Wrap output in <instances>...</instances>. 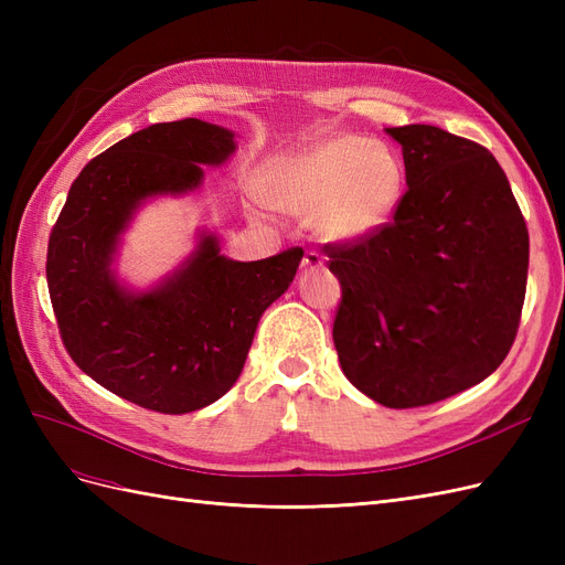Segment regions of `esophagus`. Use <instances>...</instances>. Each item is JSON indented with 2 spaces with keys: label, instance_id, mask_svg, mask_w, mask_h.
<instances>
[{
  "label": "esophagus",
  "instance_id": "esophagus-1",
  "mask_svg": "<svg viewBox=\"0 0 565 565\" xmlns=\"http://www.w3.org/2000/svg\"><path fill=\"white\" fill-rule=\"evenodd\" d=\"M301 266L306 270H318V268H322V256L318 252H313V249H306L303 259H301Z\"/></svg>",
  "mask_w": 565,
  "mask_h": 565
}]
</instances>
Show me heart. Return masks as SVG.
I'll use <instances>...</instances> for the list:
<instances>
[{"label": "heart", "instance_id": "obj_1", "mask_svg": "<svg viewBox=\"0 0 565 565\" xmlns=\"http://www.w3.org/2000/svg\"><path fill=\"white\" fill-rule=\"evenodd\" d=\"M398 193V164L382 146L337 136L273 169L264 200L287 214H313L322 235L351 241L380 228Z\"/></svg>", "mask_w": 565, "mask_h": 565}]
</instances>
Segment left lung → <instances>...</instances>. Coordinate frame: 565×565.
<instances>
[{"instance_id":"1","label":"left lung","mask_w":565,"mask_h":565,"mask_svg":"<svg viewBox=\"0 0 565 565\" xmlns=\"http://www.w3.org/2000/svg\"><path fill=\"white\" fill-rule=\"evenodd\" d=\"M386 134L407 181L393 221L324 249L341 285L339 365L367 398L403 409L500 367L521 322L530 245L490 150L431 125Z\"/></svg>"}]
</instances>
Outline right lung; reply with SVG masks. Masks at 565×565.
Segmentation results:
<instances>
[{
  "instance_id": "add662e5",
  "label": "right lung",
  "mask_w": 565,
  "mask_h": 565,
  "mask_svg": "<svg viewBox=\"0 0 565 565\" xmlns=\"http://www.w3.org/2000/svg\"><path fill=\"white\" fill-rule=\"evenodd\" d=\"M235 152V134L195 117L150 125L100 152L73 181L49 237L46 282L58 332L77 367L146 409L183 415L218 401L241 377L262 313L303 256L233 262L216 235L156 287L131 292L113 262L119 235L148 198L183 195L200 164Z\"/></svg>"
}]
</instances>
